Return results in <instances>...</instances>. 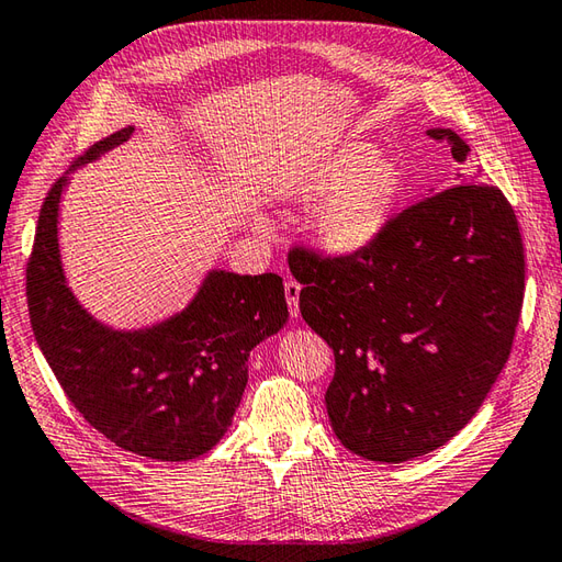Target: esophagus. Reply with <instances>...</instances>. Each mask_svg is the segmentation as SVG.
I'll use <instances>...</instances> for the list:
<instances>
[{"instance_id":"esophagus-1","label":"esophagus","mask_w":562,"mask_h":562,"mask_svg":"<svg viewBox=\"0 0 562 562\" xmlns=\"http://www.w3.org/2000/svg\"><path fill=\"white\" fill-rule=\"evenodd\" d=\"M300 292H302V284L288 280L284 282V296H288V306H290V314L296 318L300 316Z\"/></svg>"}]
</instances>
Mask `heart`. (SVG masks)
Instances as JSON below:
<instances>
[{
  "label": "heart",
  "instance_id": "heart-1",
  "mask_svg": "<svg viewBox=\"0 0 562 562\" xmlns=\"http://www.w3.org/2000/svg\"><path fill=\"white\" fill-rule=\"evenodd\" d=\"M409 190L406 168L392 156H380L378 143L353 138L336 146L296 184L304 202L327 200L312 216V238L331 258H353L375 246L390 228ZM260 231L268 224L252 218Z\"/></svg>",
  "mask_w": 562,
  "mask_h": 562
}]
</instances>
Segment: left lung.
<instances>
[{
  "mask_svg": "<svg viewBox=\"0 0 562 562\" xmlns=\"http://www.w3.org/2000/svg\"><path fill=\"white\" fill-rule=\"evenodd\" d=\"M458 165L468 143L450 128ZM448 190L392 218L353 258L290 252L306 324L334 348L326 412L338 441L375 463L448 443L509 358L524 302V246L497 187L458 168Z\"/></svg>",
  "mask_w": 562,
  "mask_h": 562,
  "instance_id": "8db88e82",
  "label": "left lung"
}]
</instances>
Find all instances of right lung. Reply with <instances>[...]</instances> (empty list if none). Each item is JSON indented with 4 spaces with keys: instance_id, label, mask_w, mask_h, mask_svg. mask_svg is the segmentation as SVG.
Instances as JSON below:
<instances>
[{
    "instance_id": "obj_1",
    "label": "right lung",
    "mask_w": 562,
    "mask_h": 562,
    "mask_svg": "<svg viewBox=\"0 0 562 562\" xmlns=\"http://www.w3.org/2000/svg\"><path fill=\"white\" fill-rule=\"evenodd\" d=\"M134 134L102 138L50 187L26 270L33 336L68 400L131 453L192 460L228 431L248 384V356L290 322L282 278L212 268L184 310L143 328L99 322L77 300L60 258V202L70 175Z\"/></svg>"
}]
</instances>
